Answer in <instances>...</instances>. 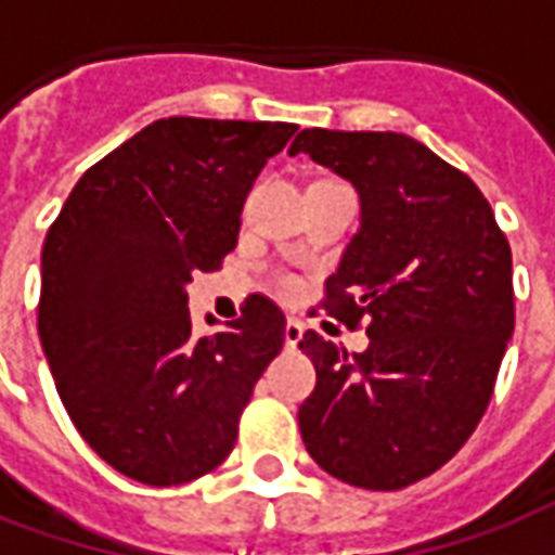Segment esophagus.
<instances>
[{"mask_svg": "<svg viewBox=\"0 0 555 555\" xmlns=\"http://www.w3.org/2000/svg\"><path fill=\"white\" fill-rule=\"evenodd\" d=\"M302 338V326L297 321H288L285 324V348H297Z\"/></svg>", "mask_w": 555, "mask_h": 555, "instance_id": "34e87169", "label": "esophagus"}]
</instances>
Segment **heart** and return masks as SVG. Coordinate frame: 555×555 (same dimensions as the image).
<instances>
[{
    "mask_svg": "<svg viewBox=\"0 0 555 555\" xmlns=\"http://www.w3.org/2000/svg\"><path fill=\"white\" fill-rule=\"evenodd\" d=\"M282 288H285V291H291V282H282Z\"/></svg>",
    "mask_w": 555,
    "mask_h": 555,
    "instance_id": "b5f03b06",
    "label": "heart"
}]
</instances>
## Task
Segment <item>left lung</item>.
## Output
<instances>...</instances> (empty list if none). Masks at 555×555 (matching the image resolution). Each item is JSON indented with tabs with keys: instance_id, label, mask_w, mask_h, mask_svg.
Masks as SVG:
<instances>
[{
	"instance_id": "1",
	"label": "left lung",
	"mask_w": 555,
	"mask_h": 555,
	"mask_svg": "<svg viewBox=\"0 0 555 555\" xmlns=\"http://www.w3.org/2000/svg\"><path fill=\"white\" fill-rule=\"evenodd\" d=\"M360 193V229L326 279L324 309L372 338L348 353L306 333L318 384L306 452L369 490L408 488L476 430L514 333L512 246L464 171L404 133L312 127L288 147Z\"/></svg>"
}]
</instances>
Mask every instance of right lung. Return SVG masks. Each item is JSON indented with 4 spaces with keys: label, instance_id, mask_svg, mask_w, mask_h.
<instances>
[{
    "label": "right lung",
    "instance_id": "obj_1",
    "mask_svg": "<svg viewBox=\"0 0 555 555\" xmlns=\"http://www.w3.org/2000/svg\"><path fill=\"white\" fill-rule=\"evenodd\" d=\"M294 133L159 118L91 166L47 231L43 357L82 440L133 481L169 488L217 469L282 350L285 314L261 294L195 338L186 285L237 246L243 202Z\"/></svg>",
    "mask_w": 555,
    "mask_h": 555
}]
</instances>
